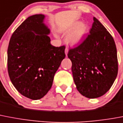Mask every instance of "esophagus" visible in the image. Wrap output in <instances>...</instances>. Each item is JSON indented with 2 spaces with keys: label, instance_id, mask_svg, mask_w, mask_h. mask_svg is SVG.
Segmentation results:
<instances>
[{
  "label": "esophagus",
  "instance_id": "esophagus-1",
  "mask_svg": "<svg viewBox=\"0 0 123 123\" xmlns=\"http://www.w3.org/2000/svg\"><path fill=\"white\" fill-rule=\"evenodd\" d=\"M68 52V48H65V55H66V56H67Z\"/></svg>",
  "mask_w": 123,
  "mask_h": 123
}]
</instances>
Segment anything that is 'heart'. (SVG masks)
I'll list each match as a JSON object with an SVG mask.
<instances>
[{"label": "heart", "mask_w": 123, "mask_h": 123, "mask_svg": "<svg viewBox=\"0 0 123 123\" xmlns=\"http://www.w3.org/2000/svg\"><path fill=\"white\" fill-rule=\"evenodd\" d=\"M89 27L85 23H80L77 21L72 25L68 30V33H72L71 35L68 36L67 41L72 45H75L80 43L84 37L88 33Z\"/></svg>", "instance_id": "1"}]
</instances>
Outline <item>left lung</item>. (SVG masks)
<instances>
[{
  "mask_svg": "<svg viewBox=\"0 0 123 123\" xmlns=\"http://www.w3.org/2000/svg\"><path fill=\"white\" fill-rule=\"evenodd\" d=\"M93 21L86 39L68 53L76 88L81 95L89 98L105 94L118 72L114 39L96 18H93Z\"/></svg>",
  "mask_w": 123,
  "mask_h": 123,
  "instance_id": "8db88e82",
  "label": "left lung"
}]
</instances>
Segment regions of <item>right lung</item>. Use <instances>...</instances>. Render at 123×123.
<instances>
[{"label":"right lung","mask_w":123,"mask_h":123,"mask_svg":"<svg viewBox=\"0 0 123 123\" xmlns=\"http://www.w3.org/2000/svg\"><path fill=\"white\" fill-rule=\"evenodd\" d=\"M45 16L26 19L14 32L7 49V70L12 83L21 95L39 100L51 88L54 76L65 58V46L50 43Z\"/></svg>","instance_id":"obj_1"}]
</instances>
